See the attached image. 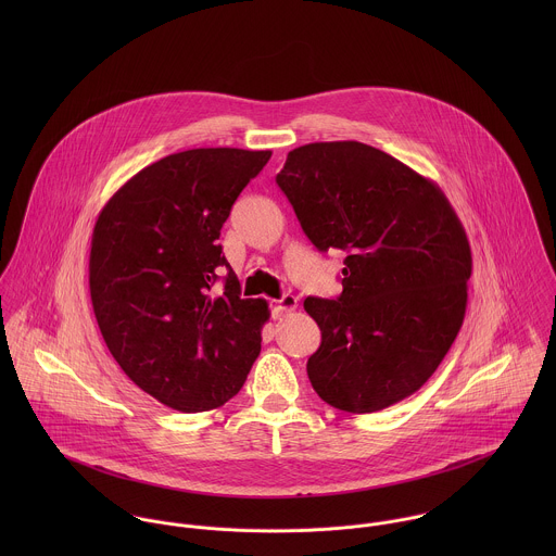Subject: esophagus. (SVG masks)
I'll list each match as a JSON object with an SVG mask.
<instances>
[{
    "mask_svg": "<svg viewBox=\"0 0 556 556\" xmlns=\"http://www.w3.org/2000/svg\"><path fill=\"white\" fill-rule=\"evenodd\" d=\"M295 308H298V298H295V295H285L282 300L274 302V306H271V317H287V315H291Z\"/></svg>",
    "mask_w": 556,
    "mask_h": 556,
    "instance_id": "1",
    "label": "esophagus"
}]
</instances>
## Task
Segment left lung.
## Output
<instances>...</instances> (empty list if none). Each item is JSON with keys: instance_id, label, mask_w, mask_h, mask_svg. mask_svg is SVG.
<instances>
[{"instance_id": "obj_1", "label": "left lung", "mask_w": 556, "mask_h": 556, "mask_svg": "<svg viewBox=\"0 0 556 556\" xmlns=\"http://www.w3.org/2000/svg\"><path fill=\"white\" fill-rule=\"evenodd\" d=\"M276 184L320 252H346L342 293L306 298L320 346L318 396L375 413L415 394L439 368L467 311L471 245L443 190L357 141L289 152Z\"/></svg>"}]
</instances>
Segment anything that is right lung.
I'll list each match as a JSON object with an SVG mask.
<instances>
[{
	"instance_id": "obj_1",
	"label": "right lung",
	"mask_w": 556,
	"mask_h": 556,
	"mask_svg": "<svg viewBox=\"0 0 556 556\" xmlns=\"http://www.w3.org/2000/svg\"><path fill=\"white\" fill-rule=\"evenodd\" d=\"M269 159L238 148L170 154L130 177L96 220L89 293L100 333L130 381L175 410L223 406L261 353L267 302L241 300L218 239Z\"/></svg>"
}]
</instances>
